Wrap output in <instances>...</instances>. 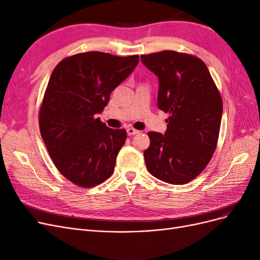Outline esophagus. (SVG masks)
Instances as JSON below:
<instances>
[{"label": "esophagus", "mask_w": 260, "mask_h": 260, "mask_svg": "<svg viewBox=\"0 0 260 260\" xmlns=\"http://www.w3.org/2000/svg\"><path fill=\"white\" fill-rule=\"evenodd\" d=\"M127 133H128V136H135V135H137V133H139V131L136 130L135 128H128Z\"/></svg>", "instance_id": "34e87169"}]
</instances>
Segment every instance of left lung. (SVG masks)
<instances>
[{
	"label": "left lung",
	"mask_w": 260,
	"mask_h": 260,
	"mask_svg": "<svg viewBox=\"0 0 260 260\" xmlns=\"http://www.w3.org/2000/svg\"><path fill=\"white\" fill-rule=\"evenodd\" d=\"M159 80L158 108L168 113L165 135L148 132L144 159L149 174L185 184L206 168L217 147L222 99L205 62L191 54L161 51L141 55Z\"/></svg>",
	"instance_id": "left-lung-1"
}]
</instances>
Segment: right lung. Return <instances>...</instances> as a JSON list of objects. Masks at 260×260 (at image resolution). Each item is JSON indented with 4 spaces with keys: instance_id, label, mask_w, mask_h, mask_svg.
I'll use <instances>...</instances> for the list:
<instances>
[{
    "instance_id": "obj_1",
    "label": "right lung",
    "mask_w": 260,
    "mask_h": 260,
    "mask_svg": "<svg viewBox=\"0 0 260 260\" xmlns=\"http://www.w3.org/2000/svg\"><path fill=\"white\" fill-rule=\"evenodd\" d=\"M138 62L139 55L85 52L54 68L39 111V127L54 165L74 184L95 186L114 172L127 132L106 127L96 115Z\"/></svg>"
}]
</instances>
